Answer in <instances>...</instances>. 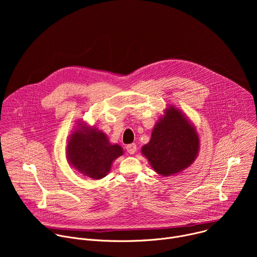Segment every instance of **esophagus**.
Segmentation results:
<instances>
[{"mask_svg":"<svg viewBox=\"0 0 257 257\" xmlns=\"http://www.w3.org/2000/svg\"><path fill=\"white\" fill-rule=\"evenodd\" d=\"M126 150L127 152L130 154V155H134L136 153V150H137V146L135 143H131V144H128L126 146Z\"/></svg>","mask_w":257,"mask_h":257,"instance_id":"obj_1","label":"esophagus"}]
</instances>
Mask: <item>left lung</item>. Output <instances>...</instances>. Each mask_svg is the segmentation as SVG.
Wrapping results in <instances>:
<instances>
[{
  "mask_svg": "<svg viewBox=\"0 0 257 257\" xmlns=\"http://www.w3.org/2000/svg\"><path fill=\"white\" fill-rule=\"evenodd\" d=\"M141 154L152 168L164 177L189 168L199 153V137L195 126L181 109L170 105L165 109Z\"/></svg>",
  "mask_w": 257,
  "mask_h": 257,
  "instance_id": "8db88e82",
  "label": "left lung"
}]
</instances>
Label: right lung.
<instances>
[{
  "label": "right lung",
  "mask_w": 257,
  "mask_h": 257,
  "mask_svg": "<svg viewBox=\"0 0 257 257\" xmlns=\"http://www.w3.org/2000/svg\"><path fill=\"white\" fill-rule=\"evenodd\" d=\"M75 128L66 148L69 165L94 180L105 177L113 162L124 154L122 146L109 143L105 133L84 121L77 123Z\"/></svg>",
  "instance_id": "add662e5"
}]
</instances>
